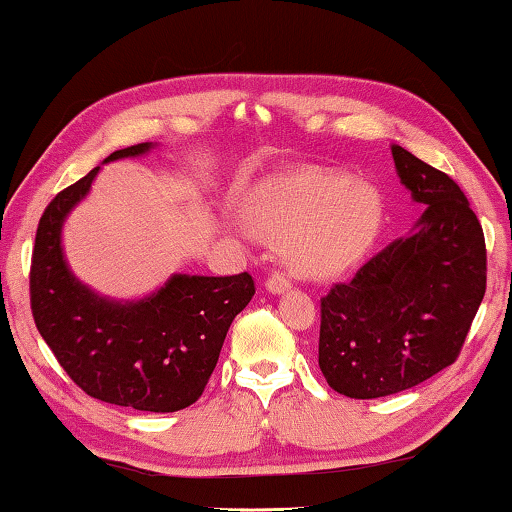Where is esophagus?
<instances>
[{
    "mask_svg": "<svg viewBox=\"0 0 512 512\" xmlns=\"http://www.w3.org/2000/svg\"><path fill=\"white\" fill-rule=\"evenodd\" d=\"M265 288L270 290L272 294H283L285 290H290L292 288V283H290V279L285 274H279V272H274L270 279L265 281Z\"/></svg>",
    "mask_w": 512,
    "mask_h": 512,
    "instance_id": "1",
    "label": "esophagus"
}]
</instances>
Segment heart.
<instances>
[{
	"label": "heart",
	"mask_w": 512,
	"mask_h": 512,
	"mask_svg": "<svg viewBox=\"0 0 512 512\" xmlns=\"http://www.w3.org/2000/svg\"><path fill=\"white\" fill-rule=\"evenodd\" d=\"M247 213L267 238L288 240L294 270L330 276L360 261L373 245L382 200L369 184L297 168L263 179L247 197Z\"/></svg>",
	"instance_id": "b5f03b06"
}]
</instances>
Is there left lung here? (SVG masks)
Segmentation results:
<instances>
[{"label": "left lung", "instance_id": "8db88e82", "mask_svg": "<svg viewBox=\"0 0 512 512\" xmlns=\"http://www.w3.org/2000/svg\"><path fill=\"white\" fill-rule=\"evenodd\" d=\"M391 155L425 211L321 299L319 369L355 400L400 393L454 364L486 294V240L468 197L402 146Z\"/></svg>", "mask_w": 512, "mask_h": 512}]
</instances>
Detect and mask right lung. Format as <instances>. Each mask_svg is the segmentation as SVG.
Masks as SVG:
<instances>
[{"label": "right lung", "mask_w": 512, "mask_h": 512, "mask_svg": "<svg viewBox=\"0 0 512 512\" xmlns=\"http://www.w3.org/2000/svg\"><path fill=\"white\" fill-rule=\"evenodd\" d=\"M152 146L137 143L105 161L139 157ZM98 168L53 197L40 218L29 276L35 326L87 396L155 414L186 409L202 396L231 321L254 297V279L249 272L175 274L146 299L98 297L69 272L60 242L62 222Z\"/></svg>", "instance_id": "obj_1"}]
</instances>
